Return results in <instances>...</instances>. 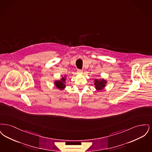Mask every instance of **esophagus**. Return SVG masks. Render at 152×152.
Returning a JSON list of instances; mask_svg holds the SVG:
<instances>
[{
    "mask_svg": "<svg viewBox=\"0 0 152 152\" xmlns=\"http://www.w3.org/2000/svg\"><path fill=\"white\" fill-rule=\"evenodd\" d=\"M77 71H78V72L79 73H83V70H81V69H77Z\"/></svg>",
    "mask_w": 152,
    "mask_h": 152,
    "instance_id": "1",
    "label": "esophagus"
}]
</instances>
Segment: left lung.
Returning <instances> with one entry per match:
<instances>
[{
    "instance_id": "8db88e82",
    "label": "left lung",
    "mask_w": 152,
    "mask_h": 152,
    "mask_svg": "<svg viewBox=\"0 0 152 152\" xmlns=\"http://www.w3.org/2000/svg\"><path fill=\"white\" fill-rule=\"evenodd\" d=\"M107 82L104 79L97 80H94V85L96 89L101 90L102 89L106 84Z\"/></svg>"
}]
</instances>
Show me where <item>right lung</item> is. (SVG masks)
<instances>
[{
  "mask_svg": "<svg viewBox=\"0 0 152 152\" xmlns=\"http://www.w3.org/2000/svg\"><path fill=\"white\" fill-rule=\"evenodd\" d=\"M65 81V79L63 77L61 79V80L60 81H56L55 82V84L56 85V87H58V89H63L65 87V85L64 84V83Z\"/></svg>",
  "mask_w": 152,
  "mask_h": 152,
  "instance_id": "obj_1",
  "label": "right lung"
}]
</instances>
